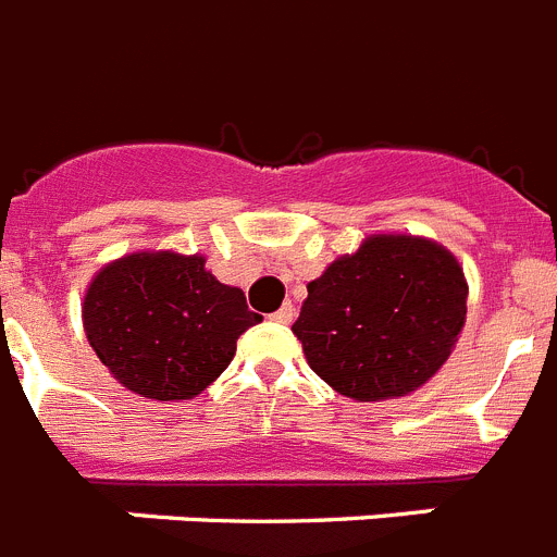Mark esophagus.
Wrapping results in <instances>:
<instances>
[{"mask_svg":"<svg viewBox=\"0 0 557 557\" xmlns=\"http://www.w3.org/2000/svg\"><path fill=\"white\" fill-rule=\"evenodd\" d=\"M293 318H296V307L293 304H284L282 310L273 312V321H278V324H289Z\"/></svg>","mask_w":557,"mask_h":557,"instance_id":"obj_1","label":"esophagus"}]
</instances>
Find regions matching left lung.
I'll list each match as a JSON object with an SVG mask.
<instances>
[{
	"label": "left lung",
	"instance_id": "1",
	"mask_svg": "<svg viewBox=\"0 0 557 557\" xmlns=\"http://www.w3.org/2000/svg\"><path fill=\"white\" fill-rule=\"evenodd\" d=\"M468 312L459 261L428 239L372 236L307 284L293 332L318 377L351 400L414 392L448 360Z\"/></svg>",
	"mask_w": 557,
	"mask_h": 557
}]
</instances>
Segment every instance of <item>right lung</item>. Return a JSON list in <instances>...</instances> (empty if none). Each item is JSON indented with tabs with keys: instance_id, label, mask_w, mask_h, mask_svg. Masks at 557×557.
I'll use <instances>...</instances> for the list:
<instances>
[{
	"instance_id": "add662e5",
	"label": "right lung",
	"mask_w": 557,
	"mask_h": 557,
	"mask_svg": "<svg viewBox=\"0 0 557 557\" xmlns=\"http://www.w3.org/2000/svg\"><path fill=\"white\" fill-rule=\"evenodd\" d=\"M261 315L216 282L202 256L135 253L95 275L84 298L89 346L129 392L188 400L220 377Z\"/></svg>"
}]
</instances>
